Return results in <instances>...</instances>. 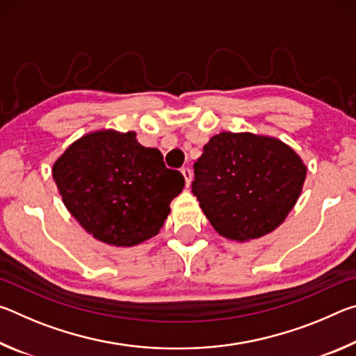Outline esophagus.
Here are the masks:
<instances>
[{
    "label": "esophagus",
    "mask_w": 356,
    "mask_h": 356,
    "mask_svg": "<svg viewBox=\"0 0 356 356\" xmlns=\"http://www.w3.org/2000/svg\"><path fill=\"white\" fill-rule=\"evenodd\" d=\"M182 174H184V177H185V185H186V186H190V184H191V179H193V172H191V170H190V168H182Z\"/></svg>",
    "instance_id": "esophagus-1"
}]
</instances>
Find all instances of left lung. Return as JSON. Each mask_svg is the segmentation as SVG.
Returning a JSON list of instances; mask_svg holds the SVG:
<instances>
[{
    "label": "left lung",
    "mask_w": 356,
    "mask_h": 356,
    "mask_svg": "<svg viewBox=\"0 0 356 356\" xmlns=\"http://www.w3.org/2000/svg\"><path fill=\"white\" fill-rule=\"evenodd\" d=\"M305 177L306 166L287 144L222 131L204 146L191 191L220 236L245 242L284 221Z\"/></svg>",
    "instance_id": "obj_1"
}]
</instances>
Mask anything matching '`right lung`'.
<instances>
[{"instance_id":"obj_1","label":"right lung","mask_w":356,"mask_h":356,"mask_svg":"<svg viewBox=\"0 0 356 356\" xmlns=\"http://www.w3.org/2000/svg\"><path fill=\"white\" fill-rule=\"evenodd\" d=\"M64 206L100 242L135 246L159 234L170 204L185 185L159 149L135 131L100 130L81 136L53 165Z\"/></svg>"}]
</instances>
